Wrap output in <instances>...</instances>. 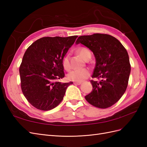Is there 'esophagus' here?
<instances>
[{"instance_id":"34e87169","label":"esophagus","mask_w":147,"mask_h":147,"mask_svg":"<svg viewBox=\"0 0 147 147\" xmlns=\"http://www.w3.org/2000/svg\"><path fill=\"white\" fill-rule=\"evenodd\" d=\"M74 84H76V85H80V84H81L82 83L81 82H74Z\"/></svg>"}]
</instances>
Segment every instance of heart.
<instances>
[{
	"label": "heart",
	"instance_id": "b5f03b06",
	"mask_svg": "<svg viewBox=\"0 0 147 147\" xmlns=\"http://www.w3.org/2000/svg\"><path fill=\"white\" fill-rule=\"evenodd\" d=\"M77 52L79 53L84 59H86L88 57L91 56V52L87 48L81 47L77 50ZM63 65L65 70H69L70 69V57L69 55H66L63 59ZM90 70L86 69H77L71 71L68 74L67 78L70 81L75 82H82L84 80L88 78L90 76Z\"/></svg>",
	"mask_w": 147,
	"mask_h": 147
}]
</instances>
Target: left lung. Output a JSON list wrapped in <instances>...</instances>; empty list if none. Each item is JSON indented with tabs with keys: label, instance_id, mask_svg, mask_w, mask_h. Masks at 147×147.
<instances>
[{
	"label": "left lung",
	"instance_id": "8db88e82",
	"mask_svg": "<svg viewBox=\"0 0 147 147\" xmlns=\"http://www.w3.org/2000/svg\"><path fill=\"white\" fill-rule=\"evenodd\" d=\"M75 43H82L92 51L96 66L91 80L92 90L85 96L92 105L106 109L117 102L125 92L131 73L128 53L118 39L110 35L94 34L80 36Z\"/></svg>",
	"mask_w": 147,
	"mask_h": 147
}]
</instances>
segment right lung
Instances as JSON below:
<instances>
[{"instance_id": "1", "label": "right lung", "mask_w": 147, "mask_h": 147, "mask_svg": "<svg viewBox=\"0 0 147 147\" xmlns=\"http://www.w3.org/2000/svg\"><path fill=\"white\" fill-rule=\"evenodd\" d=\"M77 37H42L26 51L19 70L21 87L35 108L48 111L63 100L67 88L73 83L58 81L65 75L63 59Z\"/></svg>"}]
</instances>
